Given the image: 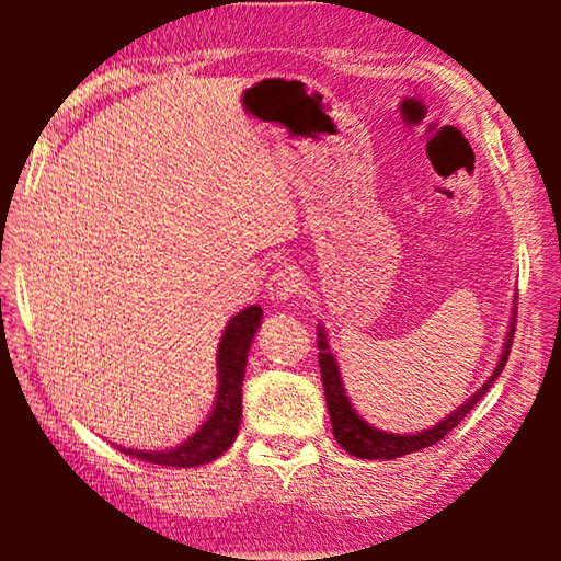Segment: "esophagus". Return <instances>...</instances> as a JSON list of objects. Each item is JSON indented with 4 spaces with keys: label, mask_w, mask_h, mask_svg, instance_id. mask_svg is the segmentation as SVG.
Listing matches in <instances>:
<instances>
[{
    "label": "esophagus",
    "mask_w": 561,
    "mask_h": 561,
    "mask_svg": "<svg viewBox=\"0 0 561 561\" xmlns=\"http://www.w3.org/2000/svg\"><path fill=\"white\" fill-rule=\"evenodd\" d=\"M264 289H267V297L272 301L284 304V301H291L301 291V279L291 267H284V270H277L272 274L267 287Z\"/></svg>",
    "instance_id": "esophagus-1"
}]
</instances>
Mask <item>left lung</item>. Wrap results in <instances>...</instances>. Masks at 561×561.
<instances>
[{"label":"left lung","instance_id":"8db88e82","mask_svg":"<svg viewBox=\"0 0 561 561\" xmlns=\"http://www.w3.org/2000/svg\"><path fill=\"white\" fill-rule=\"evenodd\" d=\"M515 317L512 314V324L507 331L505 346H502V356L497 360V368L492 371V376L482 383L478 391H474L468 401H465L458 411H453L448 417H443L438 425L423 431V433H413V435H398V433H386L371 428L364 417H360L354 405L348 403V396L344 391V383H341V374H339V364L334 354H331L329 341L324 334V327H319V368H321V381H324V396H327V408H329V417H331V428H334V438L336 443L344 448L346 453L354 455V458L360 460H393L401 458V455L431 448V445L445 438L455 425H458L465 415H468L474 403L480 401L482 396L488 393V388L495 383V378L502 374V368L507 364L510 348H512V339H515Z\"/></svg>","mask_w":561,"mask_h":561}]
</instances>
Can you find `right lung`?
<instances>
[{
    "label": "right lung",
    "instance_id": "obj_1",
    "mask_svg": "<svg viewBox=\"0 0 561 561\" xmlns=\"http://www.w3.org/2000/svg\"><path fill=\"white\" fill-rule=\"evenodd\" d=\"M260 321L262 309L247 307L225 327L220 348H217V381L220 383H217L213 413L207 415V421L183 445L170 450H130L121 448V445H116V448L133 455V458L165 465V468H197V465L220 458L234 443L237 433H240L247 351H250L252 339L257 334Z\"/></svg>",
    "mask_w": 561,
    "mask_h": 561
}]
</instances>
